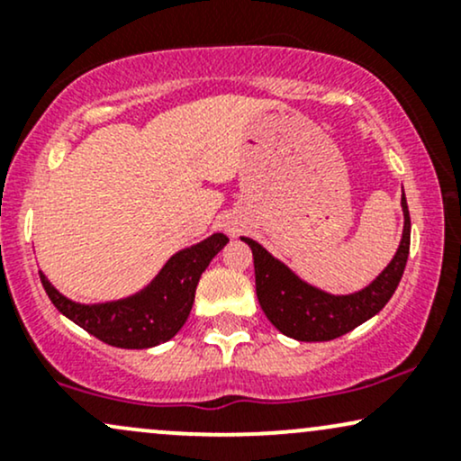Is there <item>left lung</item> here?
Masks as SVG:
<instances>
[{"mask_svg": "<svg viewBox=\"0 0 461 461\" xmlns=\"http://www.w3.org/2000/svg\"><path fill=\"white\" fill-rule=\"evenodd\" d=\"M401 208H403L405 223L394 258L366 288L353 294H330L305 284L284 262L273 258L260 242L242 236L240 240H245L253 251L256 293L267 319L284 336L294 340L325 342L345 336L382 312L403 277L407 256H410L411 223L405 194L401 197Z\"/></svg>", "mask_w": 461, "mask_h": 461, "instance_id": "obj_1", "label": "left lung"}]
</instances>
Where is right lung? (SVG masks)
Returning a JSON list of instances; mask_svg holds the SVG:
<instances>
[{"label": "right lung", "instance_id": "right-lung-1", "mask_svg": "<svg viewBox=\"0 0 461 461\" xmlns=\"http://www.w3.org/2000/svg\"><path fill=\"white\" fill-rule=\"evenodd\" d=\"M227 242L230 238L225 234H212L197 245L182 249L140 293L108 303H76L58 293L43 273L41 282L58 312L105 345L149 348L171 340L182 330L193 310L201 273Z\"/></svg>", "mask_w": 461, "mask_h": 461}]
</instances>
